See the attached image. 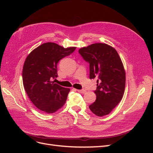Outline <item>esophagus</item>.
Instances as JSON below:
<instances>
[{
  "mask_svg": "<svg viewBox=\"0 0 153 153\" xmlns=\"http://www.w3.org/2000/svg\"><path fill=\"white\" fill-rule=\"evenodd\" d=\"M77 91L78 92H80V93H82V94H84L86 92V91L84 89H78V90H77Z\"/></svg>",
  "mask_w": 153,
  "mask_h": 153,
  "instance_id": "1",
  "label": "esophagus"
}]
</instances>
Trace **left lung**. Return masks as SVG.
Masks as SVG:
<instances>
[{
    "label": "left lung",
    "mask_w": 153,
    "mask_h": 153,
    "mask_svg": "<svg viewBox=\"0 0 153 153\" xmlns=\"http://www.w3.org/2000/svg\"><path fill=\"white\" fill-rule=\"evenodd\" d=\"M89 63L90 79L97 80L95 102L89 105L97 116L108 115L121 101L125 89L126 74L117 51L105 43H94L78 50Z\"/></svg>",
    "instance_id": "obj_1"
}]
</instances>
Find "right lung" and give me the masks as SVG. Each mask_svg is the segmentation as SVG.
Wrapping results in <instances>:
<instances>
[{"mask_svg": "<svg viewBox=\"0 0 153 153\" xmlns=\"http://www.w3.org/2000/svg\"><path fill=\"white\" fill-rule=\"evenodd\" d=\"M75 49L48 42L32 50L25 59L22 71L24 89L32 103L45 113H54L66 103L70 89L52 80L57 77L59 61Z\"/></svg>", "mask_w": 153, "mask_h": 153, "instance_id": "obj_1", "label": "right lung"}]
</instances>
